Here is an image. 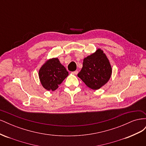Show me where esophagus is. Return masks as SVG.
Returning <instances> with one entry per match:
<instances>
[{
  "label": "esophagus",
  "instance_id": "obj_1",
  "mask_svg": "<svg viewBox=\"0 0 146 146\" xmlns=\"http://www.w3.org/2000/svg\"><path fill=\"white\" fill-rule=\"evenodd\" d=\"M78 70H75V71L72 72V73L73 74H75V75H77V74H78Z\"/></svg>",
  "mask_w": 146,
  "mask_h": 146
}]
</instances>
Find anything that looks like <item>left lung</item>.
<instances>
[{
  "instance_id": "left-lung-1",
  "label": "left lung",
  "mask_w": 146,
  "mask_h": 146,
  "mask_svg": "<svg viewBox=\"0 0 146 146\" xmlns=\"http://www.w3.org/2000/svg\"><path fill=\"white\" fill-rule=\"evenodd\" d=\"M111 67L102 50L84 58L83 68L78 77L92 90H98L107 83L111 75Z\"/></svg>"
}]
</instances>
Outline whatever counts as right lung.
<instances>
[{
    "label": "right lung",
    "mask_w": 146,
    "mask_h": 146,
    "mask_svg": "<svg viewBox=\"0 0 146 146\" xmlns=\"http://www.w3.org/2000/svg\"><path fill=\"white\" fill-rule=\"evenodd\" d=\"M68 76V72L58 58L48 60L39 71L43 87L48 91H55Z\"/></svg>",
    "instance_id": "add662e5"
}]
</instances>
